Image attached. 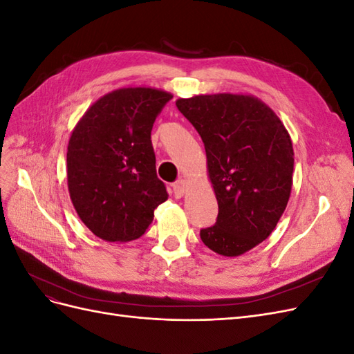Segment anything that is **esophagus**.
<instances>
[{"instance_id":"34e87169","label":"esophagus","mask_w":354,"mask_h":354,"mask_svg":"<svg viewBox=\"0 0 354 354\" xmlns=\"http://www.w3.org/2000/svg\"><path fill=\"white\" fill-rule=\"evenodd\" d=\"M186 189H187V181L185 178H178L176 183L173 185V192H174V196L176 198H181L186 194Z\"/></svg>"}]
</instances>
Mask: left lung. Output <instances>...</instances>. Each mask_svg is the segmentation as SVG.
Instances as JSON below:
<instances>
[{
    "instance_id": "left-lung-1",
    "label": "left lung",
    "mask_w": 354,
    "mask_h": 354,
    "mask_svg": "<svg viewBox=\"0 0 354 354\" xmlns=\"http://www.w3.org/2000/svg\"><path fill=\"white\" fill-rule=\"evenodd\" d=\"M176 104L205 146L218 202L217 221L201 230L202 242L226 257L252 250L269 238L291 195V137L269 106L252 95L205 94Z\"/></svg>"
}]
</instances>
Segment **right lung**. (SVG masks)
I'll return each mask as SVG.
<instances>
[{
  "label": "right lung",
  "mask_w": 354,
  "mask_h": 354,
  "mask_svg": "<svg viewBox=\"0 0 354 354\" xmlns=\"http://www.w3.org/2000/svg\"><path fill=\"white\" fill-rule=\"evenodd\" d=\"M173 95L130 87L103 95L69 138L68 187L80 218L108 242L140 238L168 199L151 140L156 116Z\"/></svg>",
  "instance_id": "right-lung-1"
}]
</instances>
